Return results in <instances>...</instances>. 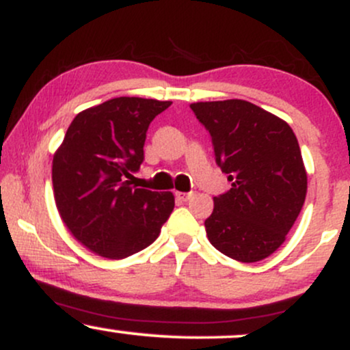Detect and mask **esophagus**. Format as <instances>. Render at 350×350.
I'll return each instance as SVG.
<instances>
[{
  "mask_svg": "<svg viewBox=\"0 0 350 350\" xmlns=\"http://www.w3.org/2000/svg\"><path fill=\"white\" fill-rule=\"evenodd\" d=\"M192 192H176V198H178L179 200H189L192 198Z\"/></svg>",
  "mask_w": 350,
  "mask_h": 350,
  "instance_id": "1",
  "label": "esophagus"
}]
</instances>
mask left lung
Instances as JSON below:
<instances>
[{
	"instance_id": "left-lung-1",
	"label": "left lung",
	"mask_w": 350,
	"mask_h": 350,
	"mask_svg": "<svg viewBox=\"0 0 350 350\" xmlns=\"http://www.w3.org/2000/svg\"><path fill=\"white\" fill-rule=\"evenodd\" d=\"M212 136L215 161L230 191L214 198L207 239L242 263L275 253L298 219L308 174L296 135L280 116L247 100L191 103Z\"/></svg>"
}]
</instances>
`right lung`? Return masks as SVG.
Segmentation results:
<instances>
[{"label":"right lung","mask_w":350,"mask_h":350,"mask_svg":"<svg viewBox=\"0 0 350 350\" xmlns=\"http://www.w3.org/2000/svg\"><path fill=\"white\" fill-rule=\"evenodd\" d=\"M171 102L118 97L82 110L52 158L54 200L72 237L95 255L122 260L158 239L172 192L131 186L150 123Z\"/></svg>","instance_id":"1"}]
</instances>
